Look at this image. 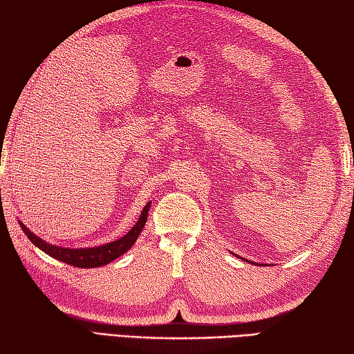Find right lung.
<instances>
[{
  "mask_svg": "<svg viewBox=\"0 0 354 354\" xmlns=\"http://www.w3.org/2000/svg\"><path fill=\"white\" fill-rule=\"evenodd\" d=\"M151 207V203L143 207V211L140 214L137 223L131 227V230L124 234L123 237L117 239L111 243H104L100 245V247H93V248H65V247H57V245H51L45 242L44 239H40L31 232L26 227V225H23L21 221H19L21 230L25 234L28 236L29 241H31L35 247L40 248L41 251H45L46 254H50L55 259L68 263V266H75L80 268H92V267H101L106 266L112 261H115L117 257L127 253V251L133 247L136 243L137 237L140 236V232L143 230V226L147 223V217H148V211Z\"/></svg>",
  "mask_w": 354,
  "mask_h": 354,
  "instance_id": "obj_1",
  "label": "right lung"
}]
</instances>
